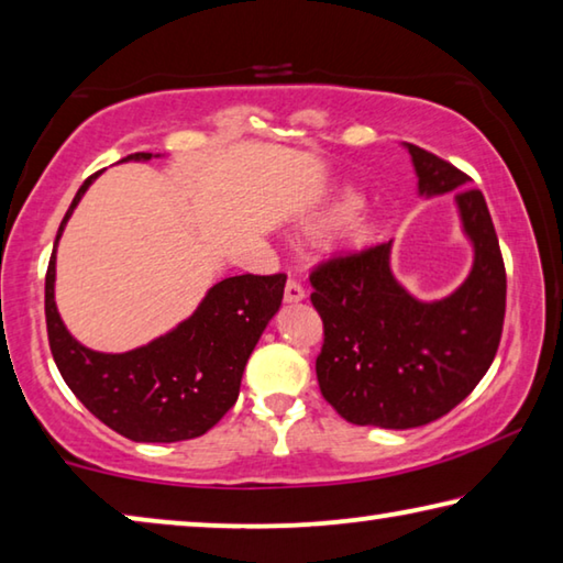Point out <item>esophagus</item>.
I'll return each mask as SVG.
<instances>
[{
	"label": "esophagus",
	"mask_w": 563,
	"mask_h": 563,
	"mask_svg": "<svg viewBox=\"0 0 563 563\" xmlns=\"http://www.w3.org/2000/svg\"><path fill=\"white\" fill-rule=\"evenodd\" d=\"M285 300L288 302H298L306 298V288H302V283L298 278H288V283H285Z\"/></svg>",
	"instance_id": "esophagus-1"
}]
</instances>
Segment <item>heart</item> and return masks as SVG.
Masks as SVG:
<instances>
[{"label":"heart","instance_id":"obj_1","mask_svg":"<svg viewBox=\"0 0 563 563\" xmlns=\"http://www.w3.org/2000/svg\"><path fill=\"white\" fill-rule=\"evenodd\" d=\"M353 205H355V200L347 198V195H345V198L333 200L323 212H318L313 225H318V222H328V220H333L338 216H343V212L353 210ZM368 233H371V228H368V222H365L363 218H358V216L345 218V222H343V238L351 240V243H361V240L368 238Z\"/></svg>","mask_w":563,"mask_h":563}]
</instances>
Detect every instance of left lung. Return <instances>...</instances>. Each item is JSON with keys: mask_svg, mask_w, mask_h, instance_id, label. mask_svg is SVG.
I'll return each mask as SVG.
<instances>
[{"mask_svg": "<svg viewBox=\"0 0 563 563\" xmlns=\"http://www.w3.org/2000/svg\"><path fill=\"white\" fill-rule=\"evenodd\" d=\"M418 190H456L476 261L468 280L439 302H418L390 275V243L341 250L310 271V302L323 320L316 358L320 394L355 426L416 428L456 408L501 343L506 267L486 200L443 157L408 145Z\"/></svg>", "mask_w": 563, "mask_h": 563, "instance_id": "left-lung-1", "label": "left lung"}]
</instances>
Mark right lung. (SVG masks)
<instances>
[{
	"label": "right lung",
	"mask_w": 563,
	"mask_h": 563,
	"mask_svg": "<svg viewBox=\"0 0 563 563\" xmlns=\"http://www.w3.org/2000/svg\"><path fill=\"white\" fill-rule=\"evenodd\" d=\"M150 159V153L130 155ZM79 187L65 220L82 198ZM285 273L235 275L218 283L192 318L130 353H97L67 333L55 306V253L44 278L49 351L69 390L89 413L130 441L175 443L208 433L240 394L245 363L280 308Z\"/></svg>",
	"instance_id": "obj_1"
}]
</instances>
